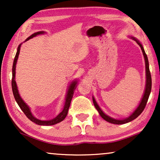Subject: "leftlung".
<instances>
[{
  "mask_svg": "<svg viewBox=\"0 0 160 160\" xmlns=\"http://www.w3.org/2000/svg\"><path fill=\"white\" fill-rule=\"evenodd\" d=\"M132 38L134 39L135 41H136L138 44L140 46V47L141 48V50H142V52H143V54L144 56V59H145V62H146V89H145V92H144V95L143 96V98H142V100H141V102H140L139 106H138V108L135 109V111H134V112H133L128 118H126V119H122V120L114 119H113V118H111L110 117H108V116L105 114V113L102 111L101 109H100L99 106L98 105L97 102L95 101V98H92L94 106H95L96 109H97L98 112H99L100 115L101 116V117L102 118V119H105L107 122H110V123L115 124H125V123H128V122L132 121L133 119H136V118L138 117V116L141 114L142 112H143L144 108H145L146 105V103H147L148 97H149V95H150L151 90H152V76H151V73L149 71V65H148V60L147 55H146V52H145V51H144L143 47V46L141 45V43H140L138 41L136 40L135 38Z\"/></svg>",
  "mask_w": 160,
  "mask_h": 160,
  "instance_id": "1",
  "label": "left lung"
}]
</instances>
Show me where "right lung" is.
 I'll use <instances>...</instances> for the list:
<instances>
[{
	"label": "right lung",
	"mask_w": 160,
	"mask_h": 160,
	"mask_svg": "<svg viewBox=\"0 0 160 160\" xmlns=\"http://www.w3.org/2000/svg\"><path fill=\"white\" fill-rule=\"evenodd\" d=\"M43 31H40V32H35V33L32 34L31 36L26 39V41H28L29 39L33 38V37L36 36L37 35H40L43 33ZM20 47L21 44L19 45L18 48H17V52L16 55H15L14 60V63H13V67H12V91H13V94H14V98L16 100V101L18 104V106H19V108H21V110L23 111L24 113L26 115L28 119H29L30 121H32L34 123H36L37 124H39V125H53V124H55L57 123H59V122H62L63 119H65V117H66L68 114V108L70 107V105H71V102L72 100V98H73V91L75 90L76 88V84H77V82L75 81V82H73L70 85L68 91L67 95H66V98H65V106L64 108H63V110L62 111V112L60 113V114L58 115V117H56L54 119L49 120V121H42V120H39L36 118H35L32 115L31 112H30V110L25 102L23 101L22 99L20 96H19L18 89H17V87L16 84V82H15V69H16V64H17V59H18V56L19 54V51H20Z\"/></svg>",
	"instance_id": "add662e5"
}]
</instances>
